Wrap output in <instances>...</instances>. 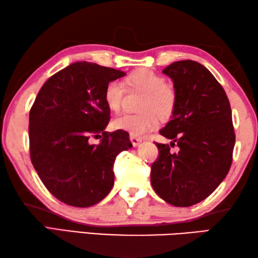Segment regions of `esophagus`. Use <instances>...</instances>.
<instances>
[{
  "instance_id": "esophagus-1",
  "label": "esophagus",
  "mask_w": 258,
  "mask_h": 258,
  "mask_svg": "<svg viewBox=\"0 0 258 258\" xmlns=\"http://www.w3.org/2000/svg\"><path fill=\"white\" fill-rule=\"evenodd\" d=\"M131 142H132V145H133V147H138L140 143L142 142V139H140V138H138V137H134V135H131Z\"/></svg>"
}]
</instances>
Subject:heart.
Returning <instances> with one entry per match:
<instances>
[{
	"label": "heart",
	"instance_id": "1",
	"mask_svg": "<svg viewBox=\"0 0 258 258\" xmlns=\"http://www.w3.org/2000/svg\"><path fill=\"white\" fill-rule=\"evenodd\" d=\"M130 90L145 92V97L139 104L137 115H121L113 119L115 130L125 131L134 137H143L154 131L161 120H167L175 111L177 97L174 87L166 84L165 78L149 69H141L126 80ZM125 89L121 83L111 81L104 87L103 100L109 110L118 112L121 108Z\"/></svg>",
	"mask_w": 258,
	"mask_h": 258
}]
</instances>
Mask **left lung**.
<instances>
[{
  "mask_svg": "<svg viewBox=\"0 0 258 258\" xmlns=\"http://www.w3.org/2000/svg\"><path fill=\"white\" fill-rule=\"evenodd\" d=\"M177 102L172 119L159 133L177 145L156 143L159 156L151 165V185L176 207L206 199L230 171L235 135L223 87L202 63L181 60L166 67Z\"/></svg>",
  "mask_w": 258,
  "mask_h": 258,
  "instance_id": "obj_1",
  "label": "left lung"
}]
</instances>
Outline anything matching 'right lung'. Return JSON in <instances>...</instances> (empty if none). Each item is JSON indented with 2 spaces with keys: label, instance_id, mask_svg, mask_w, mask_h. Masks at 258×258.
Instances as JSON below:
<instances>
[{
  "label": "right lung",
  "instance_id": "add662e5",
  "mask_svg": "<svg viewBox=\"0 0 258 258\" xmlns=\"http://www.w3.org/2000/svg\"><path fill=\"white\" fill-rule=\"evenodd\" d=\"M125 75L87 61L74 62L44 83L30 109L34 168L46 189L69 206L101 202L112 189L117 155L132 148L125 131L104 132L110 119L104 87ZM99 134V145L90 144Z\"/></svg>",
  "mask_w": 258,
  "mask_h": 258
}]
</instances>
